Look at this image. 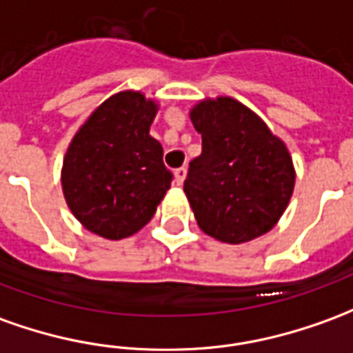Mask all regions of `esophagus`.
Segmentation results:
<instances>
[{"label": "esophagus", "mask_w": 353, "mask_h": 353, "mask_svg": "<svg viewBox=\"0 0 353 353\" xmlns=\"http://www.w3.org/2000/svg\"><path fill=\"white\" fill-rule=\"evenodd\" d=\"M185 176H187V168H183V166H181V168H177L176 170V183L177 185L183 183Z\"/></svg>", "instance_id": "34e87169"}]
</instances>
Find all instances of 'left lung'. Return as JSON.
Returning a JSON list of instances; mask_svg holds the SVG:
<instances>
[{"label": "left lung", "instance_id": "1", "mask_svg": "<svg viewBox=\"0 0 353 353\" xmlns=\"http://www.w3.org/2000/svg\"><path fill=\"white\" fill-rule=\"evenodd\" d=\"M191 120L202 135V152L189 162L183 191L199 228L229 245L268 233L294 189L287 147L231 97L202 101Z\"/></svg>", "mask_w": 353, "mask_h": 353}]
</instances>
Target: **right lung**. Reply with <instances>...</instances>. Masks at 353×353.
I'll return each mask as SVG.
<instances>
[{"mask_svg":"<svg viewBox=\"0 0 353 353\" xmlns=\"http://www.w3.org/2000/svg\"><path fill=\"white\" fill-rule=\"evenodd\" d=\"M157 105L122 91L74 135L63 162V191L83 228L118 241L147 225L172 185L164 151L149 135Z\"/></svg>","mask_w":353,"mask_h":353,"instance_id":"obj_1","label":"right lung"}]
</instances>
